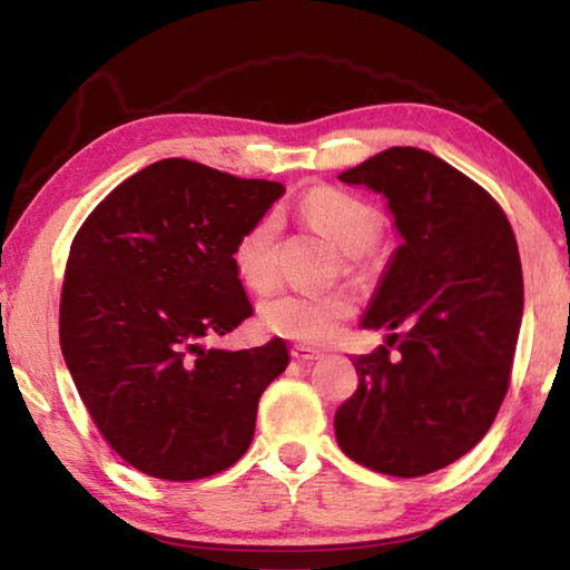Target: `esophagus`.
I'll return each instance as SVG.
<instances>
[{
	"instance_id": "esophagus-1",
	"label": "esophagus",
	"mask_w": 570,
	"mask_h": 570,
	"mask_svg": "<svg viewBox=\"0 0 570 570\" xmlns=\"http://www.w3.org/2000/svg\"><path fill=\"white\" fill-rule=\"evenodd\" d=\"M292 356L296 362H302V364H312V362H316V360H322V352L320 350H314V346H306V344H294L292 346Z\"/></svg>"
}]
</instances>
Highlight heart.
<instances>
[{
  "label": "heart",
  "instance_id": "1",
  "mask_svg": "<svg viewBox=\"0 0 570 570\" xmlns=\"http://www.w3.org/2000/svg\"><path fill=\"white\" fill-rule=\"evenodd\" d=\"M304 216L322 236L346 256H362L382 234V216L364 200L336 188H314L304 198ZM276 238L278 216L266 214L238 238L234 262L238 276L250 288H268L276 278ZM352 298L346 294L282 292L268 298L262 308L268 330L288 340L320 344L340 332L352 314Z\"/></svg>",
  "mask_w": 570,
  "mask_h": 570
}]
</instances>
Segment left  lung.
Returning a JSON list of instances; mask_svg holds the SVG:
<instances>
[{"instance_id":"8db88e82","label":"left lung","mask_w":570,"mask_h":570,"mask_svg":"<svg viewBox=\"0 0 570 570\" xmlns=\"http://www.w3.org/2000/svg\"><path fill=\"white\" fill-rule=\"evenodd\" d=\"M340 180L384 196L402 244L360 322L387 344L352 360L360 387L334 414L336 442L384 475H428L485 438L508 392L523 322L513 228L478 183L420 148L382 150Z\"/></svg>"}]
</instances>
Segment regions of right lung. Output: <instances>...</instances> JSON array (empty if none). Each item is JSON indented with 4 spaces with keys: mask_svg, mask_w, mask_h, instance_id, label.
<instances>
[{
    "mask_svg": "<svg viewBox=\"0 0 570 570\" xmlns=\"http://www.w3.org/2000/svg\"><path fill=\"white\" fill-rule=\"evenodd\" d=\"M284 196L166 158L122 180L72 240L60 344L102 438L135 470L198 480L234 465L254 440L264 390L288 366L284 340L206 346L254 314L238 238Z\"/></svg>",
    "mask_w": 570,
    "mask_h": 570,
    "instance_id": "obj_1",
    "label": "right lung"
}]
</instances>
